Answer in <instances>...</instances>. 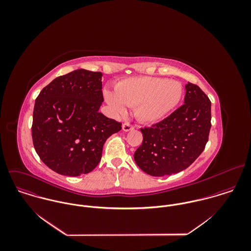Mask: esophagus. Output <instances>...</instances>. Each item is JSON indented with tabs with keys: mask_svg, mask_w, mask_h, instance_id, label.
<instances>
[{
	"mask_svg": "<svg viewBox=\"0 0 251 251\" xmlns=\"http://www.w3.org/2000/svg\"><path fill=\"white\" fill-rule=\"evenodd\" d=\"M134 126L133 125H131L130 123H128V122H126V123H125L124 125H123V129L125 130V131H129V130H132V129H134Z\"/></svg>",
	"mask_w": 251,
	"mask_h": 251,
	"instance_id": "esophagus-1",
	"label": "esophagus"
}]
</instances>
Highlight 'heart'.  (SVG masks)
Instances as JSON below:
<instances>
[{"label":"heart","instance_id":"obj_1","mask_svg":"<svg viewBox=\"0 0 251 251\" xmlns=\"http://www.w3.org/2000/svg\"><path fill=\"white\" fill-rule=\"evenodd\" d=\"M115 93H104L108 104L117 113L124 114L126 106L136 107L137 117L147 123L163 119L178 105L182 95L177 81L159 77H131L115 86Z\"/></svg>","mask_w":251,"mask_h":251}]
</instances>
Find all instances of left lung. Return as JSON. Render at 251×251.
<instances>
[{"mask_svg": "<svg viewBox=\"0 0 251 251\" xmlns=\"http://www.w3.org/2000/svg\"><path fill=\"white\" fill-rule=\"evenodd\" d=\"M185 91L181 106L151 127L140 128L143 142L134 152V160L151 176H168L186 169L209 140L211 100L190 82Z\"/></svg>", "mask_w": 251, "mask_h": 251, "instance_id": "left-lung-1", "label": "left lung"}]
</instances>
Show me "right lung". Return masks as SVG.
Here are the masks:
<instances>
[{"instance_id":"add662e5","label":"right lung","mask_w":251,"mask_h":251,"mask_svg":"<svg viewBox=\"0 0 251 251\" xmlns=\"http://www.w3.org/2000/svg\"><path fill=\"white\" fill-rule=\"evenodd\" d=\"M102 73L77 70L54 79L37 96L32 137L36 153L58 174L76 177L93 171L108 137L122 123L99 110Z\"/></svg>"}]
</instances>
